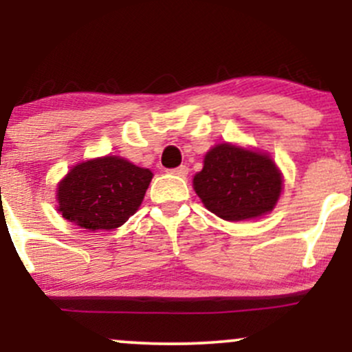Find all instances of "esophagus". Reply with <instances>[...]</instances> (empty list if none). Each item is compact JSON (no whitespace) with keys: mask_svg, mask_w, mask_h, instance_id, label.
Segmentation results:
<instances>
[{"mask_svg":"<svg viewBox=\"0 0 352 352\" xmlns=\"http://www.w3.org/2000/svg\"><path fill=\"white\" fill-rule=\"evenodd\" d=\"M168 172L173 173V175H177V177H187L188 167H187V165H180V167L172 168V170H168Z\"/></svg>","mask_w":352,"mask_h":352,"instance_id":"1","label":"esophagus"}]
</instances>
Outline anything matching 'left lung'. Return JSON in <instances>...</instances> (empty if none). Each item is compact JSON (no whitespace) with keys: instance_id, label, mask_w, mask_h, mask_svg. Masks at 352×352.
Masks as SVG:
<instances>
[{"instance_id":"obj_1","label":"left lung","mask_w":352,"mask_h":352,"mask_svg":"<svg viewBox=\"0 0 352 352\" xmlns=\"http://www.w3.org/2000/svg\"><path fill=\"white\" fill-rule=\"evenodd\" d=\"M193 187L210 212L223 220H246L273 210L281 175L268 155L230 144L213 147Z\"/></svg>"}]
</instances>
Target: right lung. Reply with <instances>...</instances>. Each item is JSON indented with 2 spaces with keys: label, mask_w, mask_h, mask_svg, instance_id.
<instances>
[{
  "label": "right lung",
  "mask_w": 352,
  "mask_h": 352,
  "mask_svg": "<svg viewBox=\"0 0 352 352\" xmlns=\"http://www.w3.org/2000/svg\"><path fill=\"white\" fill-rule=\"evenodd\" d=\"M151 180L148 168L120 157L87 160L59 184V212L91 232L119 228L140 207Z\"/></svg>",
  "instance_id": "right-lung-1"
}]
</instances>
